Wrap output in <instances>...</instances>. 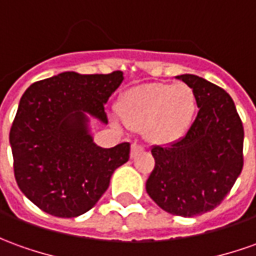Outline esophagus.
I'll return each mask as SVG.
<instances>
[{
	"instance_id": "obj_1",
	"label": "esophagus",
	"mask_w": 256,
	"mask_h": 256,
	"mask_svg": "<svg viewBox=\"0 0 256 256\" xmlns=\"http://www.w3.org/2000/svg\"><path fill=\"white\" fill-rule=\"evenodd\" d=\"M141 151H144V146H141V144H137V142H134L132 144V152H130V156L134 158V156H137Z\"/></svg>"
}]
</instances>
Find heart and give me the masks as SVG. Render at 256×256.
<instances>
[{
	"mask_svg": "<svg viewBox=\"0 0 256 256\" xmlns=\"http://www.w3.org/2000/svg\"><path fill=\"white\" fill-rule=\"evenodd\" d=\"M196 94L184 83H148L123 94L118 110L130 128H146L154 144H170L188 128L196 114Z\"/></svg>",
	"mask_w": 256,
	"mask_h": 256,
	"instance_id": "obj_1",
	"label": "heart"
}]
</instances>
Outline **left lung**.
<instances>
[{
	"mask_svg": "<svg viewBox=\"0 0 256 256\" xmlns=\"http://www.w3.org/2000/svg\"><path fill=\"white\" fill-rule=\"evenodd\" d=\"M178 78L192 88L200 110L183 138L151 150L155 166L146 188L159 208L192 218L215 209L240 176L244 128L219 86L196 74Z\"/></svg>",
	"mask_w": 256,
	"mask_h": 256,
	"instance_id": "obj_1",
	"label": "left lung"
}]
</instances>
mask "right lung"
Returning a JSON list of instances; mask_svg holds the SVG:
<instances>
[{
  "instance_id": "obj_1",
  "label": "right lung",
  "mask_w": 256,
  "mask_h": 256,
  "mask_svg": "<svg viewBox=\"0 0 256 256\" xmlns=\"http://www.w3.org/2000/svg\"><path fill=\"white\" fill-rule=\"evenodd\" d=\"M123 72L60 73L24 91L10 132L16 183L36 206L56 218L90 210L110 187L116 168L130 158V144L92 142L87 116L108 123L105 104Z\"/></svg>"
}]
</instances>
